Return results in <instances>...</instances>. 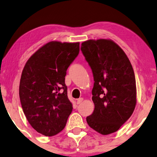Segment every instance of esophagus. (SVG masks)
I'll return each instance as SVG.
<instances>
[{"mask_svg": "<svg viewBox=\"0 0 157 157\" xmlns=\"http://www.w3.org/2000/svg\"><path fill=\"white\" fill-rule=\"evenodd\" d=\"M83 101V98H79L78 100H77V104H80L81 102H82Z\"/></svg>", "mask_w": 157, "mask_h": 157, "instance_id": "esophagus-1", "label": "esophagus"}]
</instances>
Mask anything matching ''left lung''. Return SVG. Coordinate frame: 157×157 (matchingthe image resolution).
<instances>
[{"mask_svg":"<svg viewBox=\"0 0 157 157\" xmlns=\"http://www.w3.org/2000/svg\"><path fill=\"white\" fill-rule=\"evenodd\" d=\"M81 50L94 80V111L86 121L100 134H112L129 119L136 106L134 69L124 51L111 40H86L81 44Z\"/></svg>","mask_w":157,"mask_h":157,"instance_id":"1","label":"left lung"}]
</instances>
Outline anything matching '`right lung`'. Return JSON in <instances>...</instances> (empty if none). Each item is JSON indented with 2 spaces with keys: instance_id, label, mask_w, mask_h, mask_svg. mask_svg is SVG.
Listing matches in <instances>:
<instances>
[{
  "instance_id": "obj_1",
  "label": "right lung",
  "mask_w": 157,
  "mask_h": 157,
  "mask_svg": "<svg viewBox=\"0 0 157 157\" xmlns=\"http://www.w3.org/2000/svg\"><path fill=\"white\" fill-rule=\"evenodd\" d=\"M79 53V43H47L28 60L19 96L28 121L36 132L52 136L65 127L71 113L65 76Z\"/></svg>"
}]
</instances>
